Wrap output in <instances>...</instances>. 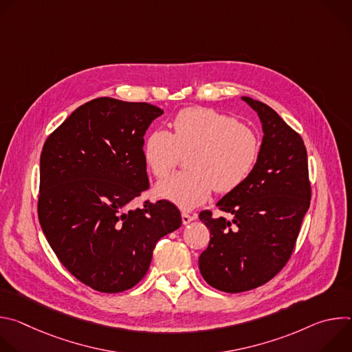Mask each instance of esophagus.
<instances>
[{
    "instance_id": "obj_1",
    "label": "esophagus",
    "mask_w": 352,
    "mask_h": 352,
    "mask_svg": "<svg viewBox=\"0 0 352 352\" xmlns=\"http://www.w3.org/2000/svg\"><path fill=\"white\" fill-rule=\"evenodd\" d=\"M181 216H182V223L184 224H188V223H190L196 219V214H190V213H186V212H184Z\"/></svg>"
}]
</instances>
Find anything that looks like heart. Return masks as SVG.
Wrapping results in <instances>:
<instances>
[{
    "label": "heart",
    "instance_id": "heart-1",
    "mask_svg": "<svg viewBox=\"0 0 352 352\" xmlns=\"http://www.w3.org/2000/svg\"><path fill=\"white\" fill-rule=\"evenodd\" d=\"M173 132L157 129L143 146L147 167L157 178L168 177L181 153L189 170L175 174L157 186L159 196L182 209H193L216 189L227 193L252 174L261 140L255 129L216 109L193 106L181 110L171 121Z\"/></svg>",
    "mask_w": 352,
    "mask_h": 352
}]
</instances>
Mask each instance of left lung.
I'll return each mask as SVG.
<instances>
[{
    "instance_id": "obj_1",
    "label": "left lung",
    "mask_w": 352,
    "mask_h": 352,
    "mask_svg": "<svg viewBox=\"0 0 352 352\" xmlns=\"http://www.w3.org/2000/svg\"><path fill=\"white\" fill-rule=\"evenodd\" d=\"M263 128L258 163L238 188L217 202L232 220L199 213L210 231L199 269L212 287L224 292L258 288L289 261L300 223L311 205L308 155L302 138L267 104L242 97Z\"/></svg>"
}]
</instances>
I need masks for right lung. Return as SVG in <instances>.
<instances>
[{
  "label": "right lung",
  "instance_id": "obj_1",
  "mask_svg": "<svg viewBox=\"0 0 352 352\" xmlns=\"http://www.w3.org/2000/svg\"><path fill=\"white\" fill-rule=\"evenodd\" d=\"M163 110L98 97L45 139L37 214L63 266L87 287L116 294L136 285L156 243L181 226L168 200L129 210L148 189L143 135Z\"/></svg>",
  "mask_w": 352,
  "mask_h": 352
}]
</instances>
